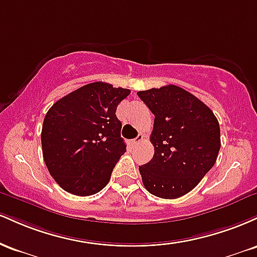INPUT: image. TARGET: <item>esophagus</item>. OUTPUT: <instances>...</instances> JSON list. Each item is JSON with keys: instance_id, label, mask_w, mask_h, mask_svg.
I'll return each mask as SVG.
<instances>
[{"instance_id": "1", "label": "esophagus", "mask_w": 257, "mask_h": 257, "mask_svg": "<svg viewBox=\"0 0 257 257\" xmlns=\"http://www.w3.org/2000/svg\"><path fill=\"white\" fill-rule=\"evenodd\" d=\"M143 140H144V135H138L137 138L133 139V140H131V145H132V146L138 145V144L140 143V141H143Z\"/></svg>"}]
</instances>
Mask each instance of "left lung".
Wrapping results in <instances>:
<instances>
[{
  "mask_svg": "<svg viewBox=\"0 0 257 257\" xmlns=\"http://www.w3.org/2000/svg\"><path fill=\"white\" fill-rule=\"evenodd\" d=\"M155 114L151 133L155 155L139 167L153 196L175 199L192 191L216 162L220 125L213 111L178 85L138 91Z\"/></svg>",
  "mask_w": 257,
  "mask_h": 257,
  "instance_id": "obj_1",
  "label": "left lung"
}]
</instances>
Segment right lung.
Returning <instances> with one entry per match:
<instances>
[{"label": "right lung", "mask_w": 257, "mask_h": 257, "mask_svg": "<svg viewBox=\"0 0 257 257\" xmlns=\"http://www.w3.org/2000/svg\"><path fill=\"white\" fill-rule=\"evenodd\" d=\"M131 94L94 82L58 100L44 117L41 143L49 174L66 192L91 196L108 184L126 151L117 106Z\"/></svg>", "instance_id": "obj_1"}]
</instances>
